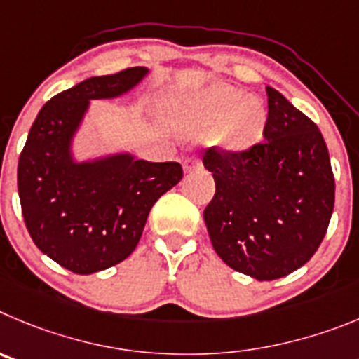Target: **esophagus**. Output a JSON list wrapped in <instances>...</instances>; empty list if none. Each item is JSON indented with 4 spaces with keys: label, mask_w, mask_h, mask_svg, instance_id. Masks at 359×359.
Here are the masks:
<instances>
[{
    "label": "esophagus",
    "mask_w": 359,
    "mask_h": 359,
    "mask_svg": "<svg viewBox=\"0 0 359 359\" xmlns=\"http://www.w3.org/2000/svg\"><path fill=\"white\" fill-rule=\"evenodd\" d=\"M198 168H202V161H200L198 157H187V159L184 161V172L186 173L193 172V170H198Z\"/></svg>",
    "instance_id": "1"
}]
</instances>
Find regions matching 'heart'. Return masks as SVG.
<instances>
[{
	"label": "heart",
	"instance_id": "b5f03b06",
	"mask_svg": "<svg viewBox=\"0 0 359 359\" xmlns=\"http://www.w3.org/2000/svg\"><path fill=\"white\" fill-rule=\"evenodd\" d=\"M172 123L179 128H215L216 143L240 151L256 143L263 134L266 112L256 100L231 86H211L189 98L168 105Z\"/></svg>",
	"mask_w": 359,
	"mask_h": 359
}]
</instances>
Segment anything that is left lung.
Masks as SVG:
<instances>
[{
	"instance_id": "8db88e82",
	"label": "left lung",
	"mask_w": 359,
	"mask_h": 359,
	"mask_svg": "<svg viewBox=\"0 0 359 359\" xmlns=\"http://www.w3.org/2000/svg\"><path fill=\"white\" fill-rule=\"evenodd\" d=\"M263 141L241 151L211 147L203 166L216 191L203 219L225 264L257 280L295 272L320 247L334 208V175L322 132L266 87Z\"/></svg>"
}]
</instances>
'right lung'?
Here are the masks:
<instances>
[{
	"label": "right lung",
	"mask_w": 359,
	"mask_h": 359,
	"mask_svg": "<svg viewBox=\"0 0 359 359\" xmlns=\"http://www.w3.org/2000/svg\"><path fill=\"white\" fill-rule=\"evenodd\" d=\"M147 73V67H127L55 95L19 156L18 191L32 240L73 273L87 276L127 259L151 205L184 175L179 163H148L128 154L93 163L71 157V140L89 100L123 95Z\"/></svg>",
	"instance_id": "1"
}]
</instances>
